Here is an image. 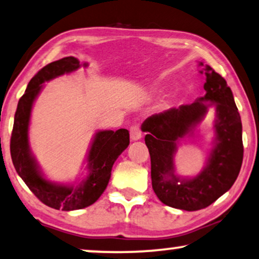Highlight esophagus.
I'll return each mask as SVG.
<instances>
[{"label": "esophagus", "instance_id": "obj_1", "mask_svg": "<svg viewBox=\"0 0 259 259\" xmlns=\"http://www.w3.org/2000/svg\"><path fill=\"white\" fill-rule=\"evenodd\" d=\"M142 137V132H141V127L140 125H133L130 127V139L133 141H137Z\"/></svg>", "mask_w": 259, "mask_h": 259}]
</instances>
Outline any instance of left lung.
I'll list each match as a JSON object with an SVG mask.
<instances>
[{"label":"left lung","instance_id":"8db88e82","mask_svg":"<svg viewBox=\"0 0 259 259\" xmlns=\"http://www.w3.org/2000/svg\"><path fill=\"white\" fill-rule=\"evenodd\" d=\"M202 72L206 75L204 97L192 104L155 113L142 125L148 133L144 141L150 154L155 194L164 205L185 211L207 207L229 191L237 180L243 162L242 120L232 91L211 66L206 65ZM211 105L216 106L217 117L215 148L201 174L193 179L179 178L174 167L178 141L191 133Z\"/></svg>","mask_w":259,"mask_h":259}]
</instances>
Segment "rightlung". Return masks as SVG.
Here are the masks:
<instances>
[{
	"mask_svg": "<svg viewBox=\"0 0 259 259\" xmlns=\"http://www.w3.org/2000/svg\"><path fill=\"white\" fill-rule=\"evenodd\" d=\"M88 66V64H84ZM80 67L74 57L53 61L41 68L30 79L25 94L20 98L14 117L10 139V155L17 174L21 177L34 195L48 207L61 211H74L92 205L105 191L117 157L129 146L126 129L103 130L96 134L88 155L89 174L77 186L59 185L46 180L37 167L28 143V126L33 103L40 94L45 81L70 73Z\"/></svg>",
	"mask_w": 259,
	"mask_h": 259,
	"instance_id": "right-lung-1",
	"label": "right lung"
}]
</instances>
